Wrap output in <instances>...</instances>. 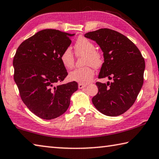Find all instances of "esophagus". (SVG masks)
Wrapping results in <instances>:
<instances>
[{"instance_id":"esophagus-1","label":"esophagus","mask_w":159,"mask_h":159,"mask_svg":"<svg viewBox=\"0 0 159 159\" xmlns=\"http://www.w3.org/2000/svg\"><path fill=\"white\" fill-rule=\"evenodd\" d=\"M87 84H78V87L79 89H83V88H85L87 87Z\"/></svg>"}]
</instances>
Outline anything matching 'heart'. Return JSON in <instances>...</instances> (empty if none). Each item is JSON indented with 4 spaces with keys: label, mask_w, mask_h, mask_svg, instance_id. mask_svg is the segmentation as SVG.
Segmentation results:
<instances>
[{
    "label": "heart",
    "mask_w": 159,
    "mask_h": 159,
    "mask_svg": "<svg viewBox=\"0 0 159 159\" xmlns=\"http://www.w3.org/2000/svg\"><path fill=\"white\" fill-rule=\"evenodd\" d=\"M75 47L78 54H84L83 63L87 66L73 70L69 73L68 77L71 81L80 82V84H87L94 75V70L90 66H93L94 68L101 66L102 63L101 56L95 50L94 44L85 38H78ZM60 61L66 68L70 69L73 67L75 58L70 49L66 48L61 52Z\"/></svg>",
    "instance_id": "heart-1"
}]
</instances>
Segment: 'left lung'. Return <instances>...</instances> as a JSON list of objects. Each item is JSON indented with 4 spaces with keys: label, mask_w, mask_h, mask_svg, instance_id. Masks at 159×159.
Masks as SVG:
<instances>
[{
    "label": "left lung",
    "mask_w": 159,
    "mask_h": 159,
    "mask_svg": "<svg viewBox=\"0 0 159 159\" xmlns=\"http://www.w3.org/2000/svg\"><path fill=\"white\" fill-rule=\"evenodd\" d=\"M84 36L96 41L103 52L98 78L112 80L107 84L96 83L98 92L93 97V104L105 115H121L133 105L143 87L144 58L131 40L116 30L101 29Z\"/></svg>",
    "instance_id": "1"
}]
</instances>
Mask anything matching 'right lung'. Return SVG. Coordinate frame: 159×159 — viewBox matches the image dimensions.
Listing matches in <instances>:
<instances>
[{"mask_svg":"<svg viewBox=\"0 0 159 159\" xmlns=\"http://www.w3.org/2000/svg\"><path fill=\"white\" fill-rule=\"evenodd\" d=\"M74 34L44 29L24 40L14 57V80L24 103L43 119H53L66 112L76 82L61 84L68 72L60 54L71 44Z\"/></svg>","mask_w":159,"mask_h":159,"instance_id":"right-lung-1","label":"right lung"}]
</instances>
